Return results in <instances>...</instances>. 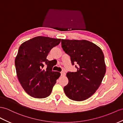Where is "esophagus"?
Returning <instances> with one entry per match:
<instances>
[{"mask_svg":"<svg viewBox=\"0 0 123 123\" xmlns=\"http://www.w3.org/2000/svg\"><path fill=\"white\" fill-rule=\"evenodd\" d=\"M65 74H65V72H64V71H62V72H61V76H65Z\"/></svg>","mask_w":123,"mask_h":123,"instance_id":"1","label":"esophagus"}]
</instances>
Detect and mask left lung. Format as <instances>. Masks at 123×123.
I'll list each match as a JSON object with an SVG mask.
<instances>
[{"instance_id": "8db88e82", "label": "left lung", "mask_w": 123, "mask_h": 123, "mask_svg": "<svg viewBox=\"0 0 123 123\" xmlns=\"http://www.w3.org/2000/svg\"><path fill=\"white\" fill-rule=\"evenodd\" d=\"M62 48L70 55L77 72H68V83L64 92L71 100L81 101L95 93L106 72L103 53L98 46L86 40H61Z\"/></svg>"}]
</instances>
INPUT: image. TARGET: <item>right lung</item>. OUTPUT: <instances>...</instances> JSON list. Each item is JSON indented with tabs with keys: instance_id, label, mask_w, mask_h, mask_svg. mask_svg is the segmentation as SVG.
Wrapping results in <instances>:
<instances>
[{
	"instance_id": "obj_1",
	"label": "right lung",
	"mask_w": 123,
	"mask_h": 123,
	"mask_svg": "<svg viewBox=\"0 0 123 123\" xmlns=\"http://www.w3.org/2000/svg\"><path fill=\"white\" fill-rule=\"evenodd\" d=\"M61 39L38 36L20 46L15 60L17 74L25 92L35 98H44L51 93L60 73L52 71L54 65L47 59L51 49Z\"/></svg>"
}]
</instances>
